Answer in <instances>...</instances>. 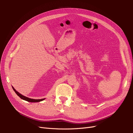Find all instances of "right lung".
<instances>
[{
  "label": "right lung",
  "instance_id": "add662e5",
  "mask_svg": "<svg viewBox=\"0 0 133 133\" xmlns=\"http://www.w3.org/2000/svg\"><path fill=\"white\" fill-rule=\"evenodd\" d=\"M12 89L13 90H14V91L16 92V94L18 95L21 99H23V100H25L26 101H28V102H41V101H43L45 98H43V99H31V98H29L28 97H26L23 95H21V94H19L18 92H17L15 89L14 87H12Z\"/></svg>",
  "mask_w": 133,
  "mask_h": 133
}]
</instances>
